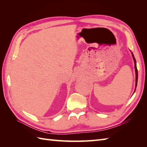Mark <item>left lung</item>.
Masks as SVG:
<instances>
[{"instance_id": "obj_1", "label": "left lung", "mask_w": 147, "mask_h": 147, "mask_svg": "<svg viewBox=\"0 0 147 147\" xmlns=\"http://www.w3.org/2000/svg\"><path fill=\"white\" fill-rule=\"evenodd\" d=\"M131 54H132V56H133V59L134 60V62H135V74H136V83H135V92L136 86H137V82H138V70H137V67H136V62L135 60V57H134L133 52H131ZM135 92H134V93H135Z\"/></svg>"}]
</instances>
